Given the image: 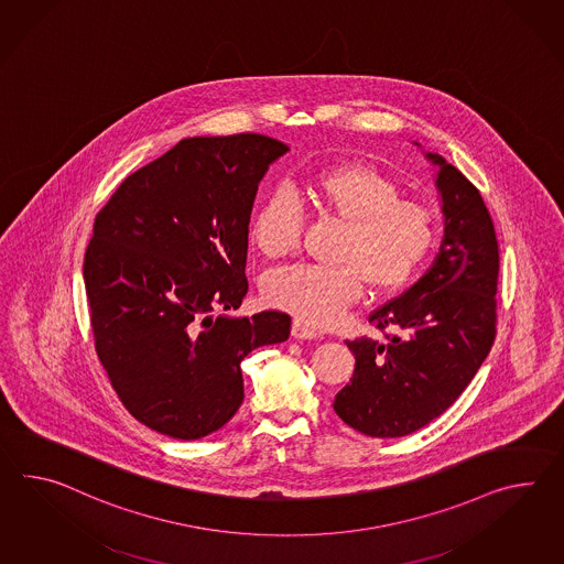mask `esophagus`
Returning a JSON list of instances; mask_svg holds the SVG:
<instances>
[{
  "instance_id": "obj_1",
  "label": "esophagus",
  "mask_w": 564,
  "mask_h": 564,
  "mask_svg": "<svg viewBox=\"0 0 564 564\" xmlns=\"http://www.w3.org/2000/svg\"><path fill=\"white\" fill-rule=\"evenodd\" d=\"M291 334H293V338H297V340H314V338L319 336L316 328H312L310 324H305L302 319H293Z\"/></svg>"
}]
</instances>
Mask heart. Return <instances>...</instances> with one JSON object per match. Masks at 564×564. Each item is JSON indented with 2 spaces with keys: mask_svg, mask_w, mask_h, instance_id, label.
<instances>
[{
  "mask_svg": "<svg viewBox=\"0 0 564 564\" xmlns=\"http://www.w3.org/2000/svg\"><path fill=\"white\" fill-rule=\"evenodd\" d=\"M319 214L343 221L334 248L338 264L291 267L267 276L262 295L314 326L338 322L357 302L362 285L395 293L410 283L436 240L432 212L401 197L398 181L362 161H344L310 173L300 187ZM302 214L283 193L257 207L248 240L267 261H279L300 245Z\"/></svg>",
  "mask_w": 564,
  "mask_h": 564,
  "instance_id": "heart-1",
  "label": "heart"
}]
</instances>
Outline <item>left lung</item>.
I'll return each instance as SVG.
<instances>
[{
    "label": "left lung",
    "mask_w": 564,
    "mask_h": 564,
    "mask_svg": "<svg viewBox=\"0 0 564 564\" xmlns=\"http://www.w3.org/2000/svg\"><path fill=\"white\" fill-rule=\"evenodd\" d=\"M415 147H422L413 142ZM444 236L412 288L375 310L369 322L393 328L384 343H348L355 372L334 398L344 424L372 438H399L446 412L481 369L495 340L499 248L481 193L438 152Z\"/></svg>",
    "instance_id": "obj_1"
}]
</instances>
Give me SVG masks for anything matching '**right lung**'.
<instances>
[{"label":"right lung","mask_w":564,"mask_h":564,"mask_svg":"<svg viewBox=\"0 0 564 564\" xmlns=\"http://www.w3.org/2000/svg\"><path fill=\"white\" fill-rule=\"evenodd\" d=\"M288 144L262 134L183 138L97 214L83 261L97 357L126 410L171 438L220 430L245 399L240 362L285 343L291 317L214 316L248 291V224Z\"/></svg>","instance_id":"right-lung-1"}]
</instances>
